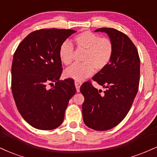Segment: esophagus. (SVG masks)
I'll return each instance as SVG.
<instances>
[{
    "instance_id": "obj_1",
    "label": "esophagus",
    "mask_w": 157,
    "mask_h": 157,
    "mask_svg": "<svg viewBox=\"0 0 157 157\" xmlns=\"http://www.w3.org/2000/svg\"><path fill=\"white\" fill-rule=\"evenodd\" d=\"M75 87H76L77 91L79 92L80 91V87L81 86V84H82V82H79V81H75Z\"/></svg>"
}]
</instances>
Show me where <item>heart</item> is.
Segmentation results:
<instances>
[{"label": "heart", "mask_w": 157, "mask_h": 157, "mask_svg": "<svg viewBox=\"0 0 157 157\" xmlns=\"http://www.w3.org/2000/svg\"><path fill=\"white\" fill-rule=\"evenodd\" d=\"M74 41L78 50H85L81 63H75L67 69L64 75L76 80H82L94 73V69L101 71L105 69L112 59L114 53V44L107 37L90 31H85L74 37ZM58 56L64 65L69 66L74 59V48L68 41L60 44Z\"/></svg>", "instance_id": "obj_1"}]
</instances>
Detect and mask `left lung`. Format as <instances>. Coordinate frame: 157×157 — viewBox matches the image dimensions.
<instances>
[{
	"mask_svg": "<svg viewBox=\"0 0 157 157\" xmlns=\"http://www.w3.org/2000/svg\"><path fill=\"white\" fill-rule=\"evenodd\" d=\"M95 31L108 34L114 44V53L108 66L92 78L106 88L102 94L90 81L80 87L85 98L82 118L90 129L105 131L121 122L132 105L139 88L140 57L135 45L125 33L111 28Z\"/></svg>",
	"mask_w": 157,
	"mask_h": 157,
	"instance_id": "1",
	"label": "left lung"
}]
</instances>
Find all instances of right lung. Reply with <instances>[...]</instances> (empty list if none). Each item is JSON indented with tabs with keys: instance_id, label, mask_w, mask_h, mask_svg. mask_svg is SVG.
Instances as JSON below:
<instances>
[{
	"instance_id": "1",
	"label": "right lung",
	"mask_w": 157,
	"mask_h": 157,
	"mask_svg": "<svg viewBox=\"0 0 157 157\" xmlns=\"http://www.w3.org/2000/svg\"><path fill=\"white\" fill-rule=\"evenodd\" d=\"M76 31L44 28L29 33L15 51L12 91L20 115L30 125L52 130L63 123L69 99L76 93L71 79L59 80L63 71L58 50Z\"/></svg>"
}]
</instances>
